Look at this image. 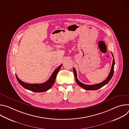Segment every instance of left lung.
Instances as JSON below:
<instances>
[{
	"instance_id": "1",
	"label": "left lung",
	"mask_w": 129,
	"mask_h": 129,
	"mask_svg": "<svg viewBox=\"0 0 129 129\" xmlns=\"http://www.w3.org/2000/svg\"><path fill=\"white\" fill-rule=\"evenodd\" d=\"M112 56L113 57V63H112V67H111V69L110 70V72L109 73V74L108 76V77L106 78V79L103 82L100 83L99 84H94V85H86V84H84L83 83H82L81 82H80L78 78H77V72L76 69H75V68H73V73H74V76L75 77V79H76V81L77 83V84L82 88H84L85 90H98L99 89H100L101 88H102V87H103L104 86H105V85H106L107 83H108V82L110 81V80L111 79V78H112V76L113 75V73H114V64H115V61H114V56L113 53L111 52Z\"/></svg>"
}]
</instances>
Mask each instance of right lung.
<instances>
[{
  "label": "right lung",
  "instance_id": "right-lung-1",
  "mask_svg": "<svg viewBox=\"0 0 129 129\" xmlns=\"http://www.w3.org/2000/svg\"><path fill=\"white\" fill-rule=\"evenodd\" d=\"M62 65H60L56 70H54L52 74L47 81L42 84H28L21 81L16 75L17 80L19 83L24 88L35 92H43L49 90L52 87L56 80L57 73L61 68Z\"/></svg>",
  "mask_w": 129,
  "mask_h": 129
}]
</instances>
